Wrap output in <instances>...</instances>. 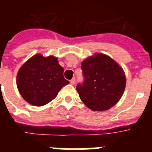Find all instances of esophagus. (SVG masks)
<instances>
[{
  "instance_id": "obj_1",
  "label": "esophagus",
  "mask_w": 152,
  "mask_h": 152,
  "mask_svg": "<svg viewBox=\"0 0 152 152\" xmlns=\"http://www.w3.org/2000/svg\"><path fill=\"white\" fill-rule=\"evenodd\" d=\"M75 81H76V79H75V77H73V78L72 79V80H70V83L72 84H75Z\"/></svg>"
}]
</instances>
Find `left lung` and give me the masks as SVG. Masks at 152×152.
Returning a JSON list of instances; mask_svg holds the SVG:
<instances>
[{
	"mask_svg": "<svg viewBox=\"0 0 152 152\" xmlns=\"http://www.w3.org/2000/svg\"><path fill=\"white\" fill-rule=\"evenodd\" d=\"M84 80L77 91L80 100L94 111L107 110L120 100L125 91L124 71L110 56L96 53L81 63Z\"/></svg>",
	"mask_w": 152,
	"mask_h": 152,
	"instance_id": "1",
	"label": "left lung"
}]
</instances>
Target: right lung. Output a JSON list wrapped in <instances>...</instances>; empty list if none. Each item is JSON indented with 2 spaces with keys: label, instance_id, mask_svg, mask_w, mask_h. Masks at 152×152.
I'll list each match as a JSON object with an SVG mask.
<instances>
[{
  "label": "right lung",
  "instance_id": "obj_1",
  "mask_svg": "<svg viewBox=\"0 0 152 152\" xmlns=\"http://www.w3.org/2000/svg\"><path fill=\"white\" fill-rule=\"evenodd\" d=\"M64 68L55 56L36 54L23 64L17 76L18 91L26 102L41 107L56 97L69 84L63 76Z\"/></svg>",
  "mask_w": 152,
  "mask_h": 152
}]
</instances>
